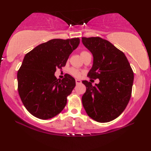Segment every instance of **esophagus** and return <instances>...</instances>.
<instances>
[{"mask_svg":"<svg viewBox=\"0 0 151 151\" xmlns=\"http://www.w3.org/2000/svg\"><path fill=\"white\" fill-rule=\"evenodd\" d=\"M76 84H80V83H81V80H78V79H76Z\"/></svg>","mask_w":151,"mask_h":151,"instance_id":"esophagus-1","label":"esophagus"}]
</instances>
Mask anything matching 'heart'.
<instances>
[{
  "label": "heart",
  "instance_id": "heart-1",
  "mask_svg": "<svg viewBox=\"0 0 151 151\" xmlns=\"http://www.w3.org/2000/svg\"><path fill=\"white\" fill-rule=\"evenodd\" d=\"M87 51H82L81 53V55H83L84 53H87ZM70 73L71 74L72 76H75V77H79L81 75V72H80L79 70L76 69H71L70 70Z\"/></svg>",
  "mask_w": 151,
  "mask_h": 151
}]
</instances>
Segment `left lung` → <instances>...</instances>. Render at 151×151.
Listing matches in <instances>:
<instances>
[{"label":"left lung","instance_id":"left-lung-1","mask_svg":"<svg viewBox=\"0 0 151 151\" xmlns=\"http://www.w3.org/2000/svg\"><path fill=\"white\" fill-rule=\"evenodd\" d=\"M83 45L93 56L87 76L99 79L93 86L83 80L86 90L82 104L86 113L98 122H109L124 111L131 96L134 74L122 51L100 37L82 38Z\"/></svg>","mask_w":151,"mask_h":151}]
</instances>
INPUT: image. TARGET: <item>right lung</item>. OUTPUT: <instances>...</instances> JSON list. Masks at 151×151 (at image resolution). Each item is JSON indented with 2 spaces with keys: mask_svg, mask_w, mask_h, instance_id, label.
<instances>
[{
  "mask_svg": "<svg viewBox=\"0 0 151 151\" xmlns=\"http://www.w3.org/2000/svg\"><path fill=\"white\" fill-rule=\"evenodd\" d=\"M79 44L78 38L52 39L25 55L17 73L18 91L22 104L32 115L48 119L65 108L76 80L69 74L58 80L54 73L58 68L65 67Z\"/></svg>",
  "mask_w": 151,
  "mask_h": 151,
  "instance_id": "right-lung-1",
  "label": "right lung"
}]
</instances>
